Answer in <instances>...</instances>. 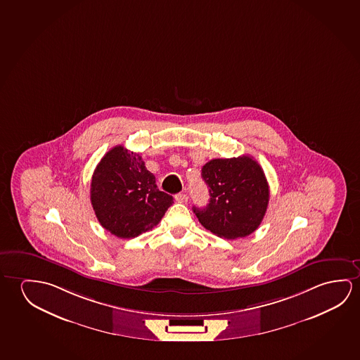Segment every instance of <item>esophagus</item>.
Masks as SVG:
<instances>
[{"mask_svg":"<svg viewBox=\"0 0 360 360\" xmlns=\"http://www.w3.org/2000/svg\"><path fill=\"white\" fill-rule=\"evenodd\" d=\"M176 200H177L178 203H187L188 195L186 193L177 194V195H176Z\"/></svg>","mask_w":360,"mask_h":360,"instance_id":"1","label":"esophagus"}]
</instances>
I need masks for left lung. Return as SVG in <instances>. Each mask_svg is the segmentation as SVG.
Instances as JSON below:
<instances>
[{"instance_id": "left-lung-1", "label": "left lung", "mask_w": 360, "mask_h": 360, "mask_svg": "<svg viewBox=\"0 0 360 360\" xmlns=\"http://www.w3.org/2000/svg\"><path fill=\"white\" fill-rule=\"evenodd\" d=\"M210 203L193 207L200 224L221 238L247 237L259 227L269 202L264 172L249 155L217 158L202 168Z\"/></svg>"}]
</instances>
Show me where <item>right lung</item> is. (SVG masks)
<instances>
[{"instance_id":"obj_1","label":"right lung","mask_w":360,"mask_h":360,"mask_svg":"<svg viewBox=\"0 0 360 360\" xmlns=\"http://www.w3.org/2000/svg\"><path fill=\"white\" fill-rule=\"evenodd\" d=\"M91 203L101 226L118 238H134L160 223L173 203L139 153L116 146L96 167Z\"/></svg>"}]
</instances>
